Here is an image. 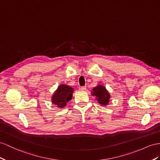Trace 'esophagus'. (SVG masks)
I'll return each instance as SVG.
<instances>
[{
    "mask_svg": "<svg viewBox=\"0 0 160 160\" xmlns=\"http://www.w3.org/2000/svg\"><path fill=\"white\" fill-rule=\"evenodd\" d=\"M80 90H81V91H86V90H87V87H85V86H84V87H82L80 88Z\"/></svg>",
    "mask_w": 160,
    "mask_h": 160,
    "instance_id": "esophagus-1",
    "label": "esophagus"
}]
</instances>
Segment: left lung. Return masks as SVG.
<instances>
[{
    "mask_svg": "<svg viewBox=\"0 0 160 160\" xmlns=\"http://www.w3.org/2000/svg\"><path fill=\"white\" fill-rule=\"evenodd\" d=\"M92 95L96 97L98 103L103 106L108 105L111 97L107 89L103 85H97L96 87L93 88Z\"/></svg>",
    "mask_w": 160,
    "mask_h": 160,
    "instance_id": "left-lung-1",
    "label": "left lung"
}]
</instances>
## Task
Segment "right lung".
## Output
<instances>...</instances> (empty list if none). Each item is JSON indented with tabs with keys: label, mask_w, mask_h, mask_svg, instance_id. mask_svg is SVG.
Instances as JSON below:
<instances>
[{
	"label": "right lung",
	"mask_w": 160,
	"mask_h": 160,
	"mask_svg": "<svg viewBox=\"0 0 160 160\" xmlns=\"http://www.w3.org/2000/svg\"><path fill=\"white\" fill-rule=\"evenodd\" d=\"M73 88L66 84H61L58 87L52 96V103L56 107L63 108L66 106L69 100L72 99Z\"/></svg>",
	"instance_id": "right-lung-1"
}]
</instances>
